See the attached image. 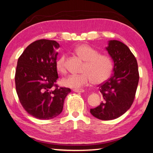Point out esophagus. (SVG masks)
Listing matches in <instances>:
<instances>
[{
	"instance_id": "1",
	"label": "esophagus",
	"mask_w": 153,
	"mask_h": 153,
	"mask_svg": "<svg viewBox=\"0 0 153 153\" xmlns=\"http://www.w3.org/2000/svg\"><path fill=\"white\" fill-rule=\"evenodd\" d=\"M73 91H74V92L82 93V92H84V90H82V89H74Z\"/></svg>"
}]
</instances>
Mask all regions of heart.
Here are the masks:
<instances>
[{
  "mask_svg": "<svg viewBox=\"0 0 153 153\" xmlns=\"http://www.w3.org/2000/svg\"><path fill=\"white\" fill-rule=\"evenodd\" d=\"M74 53L85 61L82 73L70 75L63 79L62 84L63 86L79 89L88 85L91 81L94 85L101 84L111 75L114 63L109 56L99 54L96 49L86 44L77 46L74 48ZM56 68L62 74L66 71L65 55H62L57 60Z\"/></svg>",
  "mask_w": 153,
  "mask_h": 153,
  "instance_id": "heart-1",
  "label": "heart"
}]
</instances>
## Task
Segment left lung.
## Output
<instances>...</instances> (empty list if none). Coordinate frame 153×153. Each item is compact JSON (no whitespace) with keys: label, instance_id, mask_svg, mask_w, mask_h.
<instances>
[{"label":"left lung","instance_id":"left-lung-1","mask_svg":"<svg viewBox=\"0 0 153 153\" xmlns=\"http://www.w3.org/2000/svg\"><path fill=\"white\" fill-rule=\"evenodd\" d=\"M106 49L114 61V74L100 86L104 100L90 109L93 116L102 120L117 118L130 109L140 78L137 60L127 46L111 40Z\"/></svg>","mask_w":153,"mask_h":153}]
</instances>
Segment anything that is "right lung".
<instances>
[{"instance_id": "right-lung-1", "label": "right lung", "mask_w": 153, "mask_h": 153, "mask_svg": "<svg viewBox=\"0 0 153 153\" xmlns=\"http://www.w3.org/2000/svg\"><path fill=\"white\" fill-rule=\"evenodd\" d=\"M59 48L56 41L39 39L28 46L18 60L16 92L26 111L39 120L59 116L65 97L71 91L56 84Z\"/></svg>"}]
</instances>
